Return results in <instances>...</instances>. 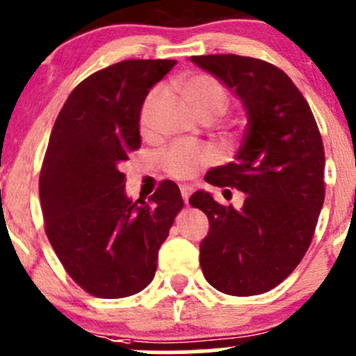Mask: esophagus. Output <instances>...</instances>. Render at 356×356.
Segmentation results:
<instances>
[{
    "label": "esophagus",
    "instance_id": "esophagus-1",
    "mask_svg": "<svg viewBox=\"0 0 356 356\" xmlns=\"http://www.w3.org/2000/svg\"><path fill=\"white\" fill-rule=\"evenodd\" d=\"M191 193H193V188L189 184H182L181 186V195H182V200L186 201V203H188V200H189V196H191Z\"/></svg>",
    "mask_w": 356,
    "mask_h": 356
}]
</instances>
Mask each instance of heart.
Wrapping results in <instances>:
<instances>
[{"instance_id":"obj_1","label":"heart","mask_w":356,"mask_h":356,"mask_svg":"<svg viewBox=\"0 0 356 356\" xmlns=\"http://www.w3.org/2000/svg\"><path fill=\"white\" fill-rule=\"evenodd\" d=\"M179 89H181L182 96L188 99L189 105L193 106L195 113L200 118L204 117H220L229 105V95L227 89L217 81V79L210 77V75L196 74L184 77L179 82ZM156 91L149 92L148 98L145 99L141 108V122L143 131L149 127V122H152V113L153 106L156 102ZM215 160L213 153L208 148L195 145V143H175L170 148L165 149L161 153L160 161L161 167L165 168L168 175L175 179H191L203 167H207L208 163Z\"/></svg>"}]
</instances>
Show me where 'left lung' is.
<instances>
[{"instance_id":"left-lung-1","label":"left lung","mask_w":356,"mask_h":356,"mask_svg":"<svg viewBox=\"0 0 356 356\" xmlns=\"http://www.w3.org/2000/svg\"><path fill=\"white\" fill-rule=\"evenodd\" d=\"M191 62L234 92L246 113L234 161L204 175L245 193L243 207H222L208 191L189 198L210 224L201 270L222 293L253 296L281 284L310 246L324 204V145L307 99L281 68L238 55Z\"/></svg>"}]
</instances>
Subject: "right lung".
<instances>
[{"mask_svg":"<svg viewBox=\"0 0 356 356\" xmlns=\"http://www.w3.org/2000/svg\"><path fill=\"white\" fill-rule=\"evenodd\" d=\"M175 60H125L81 82L49 136L41 177L46 236L72 279L98 298H125L153 281L158 250L182 208L177 184L148 201L125 193L120 165L141 145L149 89Z\"/></svg>","mask_w":356,"mask_h":356,"instance_id":"add662e5","label":"right lung"}]
</instances>
